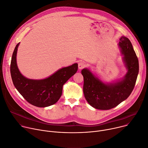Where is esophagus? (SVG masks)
<instances>
[{"label": "esophagus", "mask_w": 148, "mask_h": 148, "mask_svg": "<svg viewBox=\"0 0 148 148\" xmlns=\"http://www.w3.org/2000/svg\"><path fill=\"white\" fill-rule=\"evenodd\" d=\"M86 66V63L84 62H82H82H79L78 63V69H79V70H82V69L85 68Z\"/></svg>", "instance_id": "34e87169"}]
</instances>
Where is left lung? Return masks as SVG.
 I'll return each mask as SVG.
<instances>
[{"label":"left lung","instance_id":"left-lung-1","mask_svg":"<svg viewBox=\"0 0 148 148\" xmlns=\"http://www.w3.org/2000/svg\"><path fill=\"white\" fill-rule=\"evenodd\" d=\"M119 46L124 55L123 60L127 73L122 81L106 84L88 70L82 71L84 77L83 92L90 106L99 110H109L125 100L135 87L139 73V61L130 40L122 36Z\"/></svg>","mask_w":148,"mask_h":148}]
</instances>
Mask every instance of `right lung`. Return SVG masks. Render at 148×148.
<instances>
[{
  "label": "right lung",
  "instance_id": "obj_1",
  "mask_svg": "<svg viewBox=\"0 0 148 148\" xmlns=\"http://www.w3.org/2000/svg\"><path fill=\"white\" fill-rule=\"evenodd\" d=\"M18 43L13 51L10 62V74L13 84L30 104L39 107L51 106L58 101L62 95V86L78 70V64L64 67L44 79H28L19 72L16 64Z\"/></svg>",
  "mask_w": 148,
  "mask_h": 148
}]
</instances>
